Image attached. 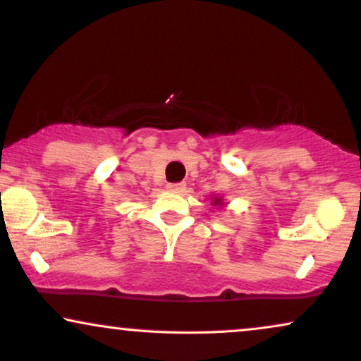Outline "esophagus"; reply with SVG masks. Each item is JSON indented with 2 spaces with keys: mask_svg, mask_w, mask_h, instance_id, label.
Masks as SVG:
<instances>
[{
  "mask_svg": "<svg viewBox=\"0 0 361 361\" xmlns=\"http://www.w3.org/2000/svg\"><path fill=\"white\" fill-rule=\"evenodd\" d=\"M166 188L173 191V193H181V191L185 190V185L183 183H168Z\"/></svg>",
  "mask_w": 361,
  "mask_h": 361,
  "instance_id": "34e87169",
  "label": "esophagus"
}]
</instances>
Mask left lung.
I'll list each match as a JSON object with an SVG mask.
<instances>
[{
	"label": "left lung",
	"instance_id": "obj_1",
	"mask_svg": "<svg viewBox=\"0 0 361 361\" xmlns=\"http://www.w3.org/2000/svg\"><path fill=\"white\" fill-rule=\"evenodd\" d=\"M213 204H220V198H216V200H214Z\"/></svg>",
	"mask_w": 361,
	"mask_h": 361
}]
</instances>
